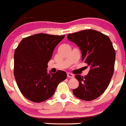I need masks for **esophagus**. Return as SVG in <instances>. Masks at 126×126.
I'll return each instance as SVG.
<instances>
[{
    "mask_svg": "<svg viewBox=\"0 0 126 126\" xmlns=\"http://www.w3.org/2000/svg\"><path fill=\"white\" fill-rule=\"evenodd\" d=\"M67 77H68V78H74V74H73L72 73H68L67 74Z\"/></svg>",
    "mask_w": 126,
    "mask_h": 126,
    "instance_id": "obj_1",
    "label": "esophagus"
}]
</instances>
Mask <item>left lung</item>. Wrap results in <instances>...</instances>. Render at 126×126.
I'll list each match as a JSON object with an SVG mask.
<instances>
[{
	"label": "left lung",
	"instance_id": "left-lung-1",
	"mask_svg": "<svg viewBox=\"0 0 126 126\" xmlns=\"http://www.w3.org/2000/svg\"><path fill=\"white\" fill-rule=\"evenodd\" d=\"M67 39L81 51V60L90 71L84 77L76 75L79 86L73 90L78 98L91 101L97 98L107 88L114 71L115 52L108 36L94 30L69 34Z\"/></svg>",
	"mask_w": 126,
	"mask_h": 126
}]
</instances>
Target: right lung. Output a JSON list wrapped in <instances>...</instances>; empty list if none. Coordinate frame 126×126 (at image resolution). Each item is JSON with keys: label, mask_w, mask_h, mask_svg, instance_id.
I'll list each match as a JSON object with an SVG mask.
<instances>
[{"label": "right lung", "mask_w": 126, "mask_h": 126, "mask_svg": "<svg viewBox=\"0 0 126 126\" xmlns=\"http://www.w3.org/2000/svg\"><path fill=\"white\" fill-rule=\"evenodd\" d=\"M65 35L39 33L24 38L14 52V74L17 86L29 100L40 103L54 94L58 84L66 79L63 71L47 72L48 62Z\"/></svg>", "instance_id": "add662e5"}]
</instances>
